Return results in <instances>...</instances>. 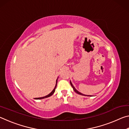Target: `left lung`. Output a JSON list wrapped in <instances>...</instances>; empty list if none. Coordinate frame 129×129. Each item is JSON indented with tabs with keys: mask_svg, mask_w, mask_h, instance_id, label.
<instances>
[{
	"mask_svg": "<svg viewBox=\"0 0 129 129\" xmlns=\"http://www.w3.org/2000/svg\"><path fill=\"white\" fill-rule=\"evenodd\" d=\"M70 83H71V85L73 89V90H74V91H75L76 93H77V94H80V95H85V96H90V97H91V95H85V94H83L82 93L79 92V91H78L77 90H76V89L75 88V87H74V86L73 85V84H72V82L71 81H70Z\"/></svg>",
	"mask_w": 129,
	"mask_h": 129,
	"instance_id": "8db88e82",
	"label": "left lung"
}]
</instances>
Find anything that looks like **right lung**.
Listing matches in <instances>:
<instances>
[{
    "mask_svg": "<svg viewBox=\"0 0 129 129\" xmlns=\"http://www.w3.org/2000/svg\"><path fill=\"white\" fill-rule=\"evenodd\" d=\"M57 79H58V78H57ZM57 79L56 80V84L55 87H54V88L53 89V90H52V91H51V92L49 94H48V95H45V96H44V97H39V98H35V99H36V100H40V99H45V98L49 97H50V96H51L52 94H53L54 93V91H55V89H56V86H57Z\"/></svg>",
    "mask_w": 129,
    "mask_h": 129,
    "instance_id": "obj_1",
    "label": "right lung"
}]
</instances>
